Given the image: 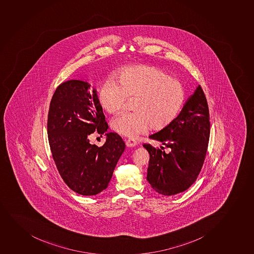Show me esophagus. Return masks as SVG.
<instances>
[{
    "mask_svg": "<svg viewBox=\"0 0 254 254\" xmlns=\"http://www.w3.org/2000/svg\"><path fill=\"white\" fill-rule=\"evenodd\" d=\"M126 144L128 147H133L137 145V142L134 139H128L126 140Z\"/></svg>",
    "mask_w": 254,
    "mask_h": 254,
    "instance_id": "esophagus-1",
    "label": "esophagus"
}]
</instances>
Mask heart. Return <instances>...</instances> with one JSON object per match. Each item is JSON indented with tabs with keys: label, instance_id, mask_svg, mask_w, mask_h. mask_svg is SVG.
<instances>
[{
	"label": "heart",
	"instance_id": "obj_1",
	"mask_svg": "<svg viewBox=\"0 0 254 254\" xmlns=\"http://www.w3.org/2000/svg\"><path fill=\"white\" fill-rule=\"evenodd\" d=\"M184 88L163 70L150 65L125 67L110 77L98 92L100 107L109 115L121 112L126 99H133V112L116 117L113 129L125 136L135 137L161 130L176 119L184 101Z\"/></svg>",
	"mask_w": 254,
	"mask_h": 254
}]
</instances>
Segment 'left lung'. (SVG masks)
Instances as JSON below:
<instances>
[{
  "instance_id": "obj_1",
  "label": "left lung",
  "mask_w": 254,
  "mask_h": 254,
  "mask_svg": "<svg viewBox=\"0 0 254 254\" xmlns=\"http://www.w3.org/2000/svg\"><path fill=\"white\" fill-rule=\"evenodd\" d=\"M210 138V115L200 85L188 98L173 122L150 139L170 148L143 144L150 154L147 181L156 192L172 195L187 190L197 179L206 157Z\"/></svg>"
}]
</instances>
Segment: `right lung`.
Here are the masks:
<instances>
[{
    "instance_id": "add662e5",
    "label": "right lung",
    "mask_w": 254,
    "mask_h": 254,
    "mask_svg": "<svg viewBox=\"0 0 254 254\" xmlns=\"http://www.w3.org/2000/svg\"><path fill=\"white\" fill-rule=\"evenodd\" d=\"M97 96L87 82L67 81L54 92L48 111V142L57 169L67 187L83 195L107 188L126 149L113 132L102 146L89 143L92 133L102 137L109 128Z\"/></svg>"
}]
</instances>
